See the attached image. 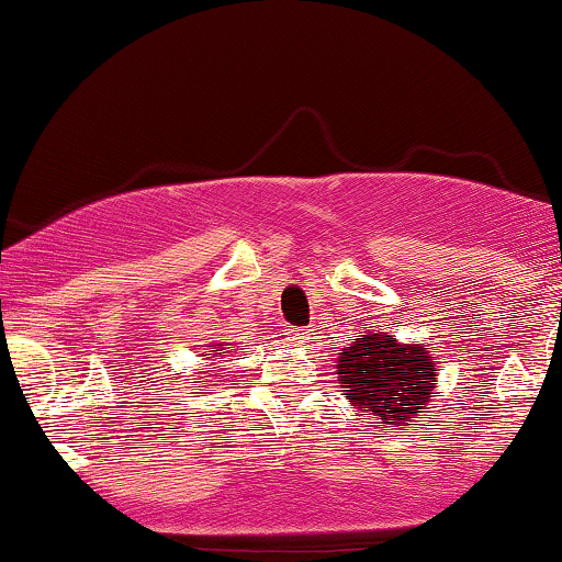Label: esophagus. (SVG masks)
I'll return each mask as SVG.
<instances>
[{"mask_svg":"<svg viewBox=\"0 0 562 562\" xmlns=\"http://www.w3.org/2000/svg\"><path fill=\"white\" fill-rule=\"evenodd\" d=\"M307 336H310L307 328H296V326H289L286 328V339L294 341V345H305Z\"/></svg>","mask_w":562,"mask_h":562,"instance_id":"34e87169","label":"esophagus"}]
</instances>
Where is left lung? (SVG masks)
<instances>
[{"instance_id": "obj_1", "label": "left lung", "mask_w": 562, "mask_h": 562, "mask_svg": "<svg viewBox=\"0 0 562 562\" xmlns=\"http://www.w3.org/2000/svg\"><path fill=\"white\" fill-rule=\"evenodd\" d=\"M437 371L428 345H402L384 331H360L336 358V381L362 420L400 431L418 426V415L428 411Z\"/></svg>"}]
</instances>
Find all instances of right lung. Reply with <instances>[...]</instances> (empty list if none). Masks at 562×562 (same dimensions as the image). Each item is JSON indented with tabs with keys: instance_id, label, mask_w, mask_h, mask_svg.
Listing matches in <instances>:
<instances>
[{
	"instance_id": "add662e5",
	"label": "right lung",
	"mask_w": 562,
	"mask_h": 562,
	"mask_svg": "<svg viewBox=\"0 0 562 562\" xmlns=\"http://www.w3.org/2000/svg\"><path fill=\"white\" fill-rule=\"evenodd\" d=\"M204 355H210V360L217 362L221 358H226V355H231V345H228V341H215V345H210L207 352H202V358H204ZM204 360H207V358H204ZM200 373H204L202 368H200ZM200 379H207V375H200ZM191 384H200V381H191Z\"/></svg>"
}]
</instances>
